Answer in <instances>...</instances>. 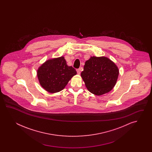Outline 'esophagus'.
<instances>
[{
    "instance_id": "esophagus-1",
    "label": "esophagus",
    "mask_w": 152,
    "mask_h": 152,
    "mask_svg": "<svg viewBox=\"0 0 152 152\" xmlns=\"http://www.w3.org/2000/svg\"><path fill=\"white\" fill-rule=\"evenodd\" d=\"M77 75H80V69H77Z\"/></svg>"
}]
</instances>
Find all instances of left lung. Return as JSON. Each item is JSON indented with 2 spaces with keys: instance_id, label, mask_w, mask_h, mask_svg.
I'll use <instances>...</instances> for the list:
<instances>
[{
  "instance_id": "1",
  "label": "left lung",
  "mask_w": 152,
  "mask_h": 152,
  "mask_svg": "<svg viewBox=\"0 0 152 152\" xmlns=\"http://www.w3.org/2000/svg\"><path fill=\"white\" fill-rule=\"evenodd\" d=\"M119 75L114 62L106 56H91L86 61L81 77L88 91L97 96L112 90Z\"/></svg>"
}]
</instances>
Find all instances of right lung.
<instances>
[{"mask_svg":"<svg viewBox=\"0 0 152 152\" xmlns=\"http://www.w3.org/2000/svg\"><path fill=\"white\" fill-rule=\"evenodd\" d=\"M77 71L67 65L64 56L49 58L37 70L39 84L46 91L55 94L62 90Z\"/></svg>","mask_w":152,"mask_h":152,"instance_id":"obj_1","label":"right lung"}]
</instances>
